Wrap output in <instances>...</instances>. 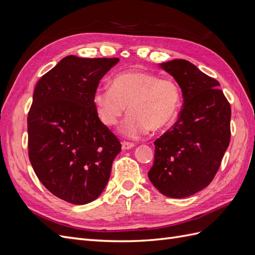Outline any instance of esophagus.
Wrapping results in <instances>:
<instances>
[{"mask_svg":"<svg viewBox=\"0 0 255 255\" xmlns=\"http://www.w3.org/2000/svg\"><path fill=\"white\" fill-rule=\"evenodd\" d=\"M134 146V143L132 142H128V141H123L122 142V150H129Z\"/></svg>","mask_w":255,"mask_h":255,"instance_id":"esophagus-1","label":"esophagus"}]
</instances>
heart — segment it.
<instances>
[{
    "label": "heart",
    "instance_id": "heart-1",
    "mask_svg": "<svg viewBox=\"0 0 255 255\" xmlns=\"http://www.w3.org/2000/svg\"><path fill=\"white\" fill-rule=\"evenodd\" d=\"M99 120L105 127L117 125L123 114H129L119 132L136 139L151 128L167 127L179 112L181 92L177 85L149 72H123L115 76L112 87L100 86L92 97Z\"/></svg>",
    "mask_w": 255,
    "mask_h": 255
}]
</instances>
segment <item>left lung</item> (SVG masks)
Instances as JSON below:
<instances>
[{"label": "left lung", "instance_id": "left-lung-1", "mask_svg": "<svg viewBox=\"0 0 255 255\" xmlns=\"http://www.w3.org/2000/svg\"><path fill=\"white\" fill-rule=\"evenodd\" d=\"M158 66L179 84L184 102L174 126L154 141L148 176L164 196L186 198L205 188L218 171L230 143L231 106L220 84L190 61Z\"/></svg>", "mask_w": 255, "mask_h": 255}]
</instances>
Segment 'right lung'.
<instances>
[{
	"label": "right lung",
	"instance_id": "obj_1",
	"mask_svg": "<svg viewBox=\"0 0 255 255\" xmlns=\"http://www.w3.org/2000/svg\"><path fill=\"white\" fill-rule=\"evenodd\" d=\"M119 58L64 57L38 81L27 117L28 156L43 186L83 205L102 194L121 144L92 101Z\"/></svg>",
	"mask_w": 255,
	"mask_h": 255
}]
</instances>
